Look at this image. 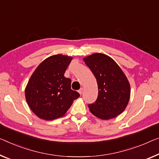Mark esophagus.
Here are the masks:
<instances>
[{
    "label": "esophagus",
    "instance_id": "esophagus-1",
    "mask_svg": "<svg viewBox=\"0 0 159 159\" xmlns=\"http://www.w3.org/2000/svg\"><path fill=\"white\" fill-rule=\"evenodd\" d=\"M83 90H84V89H83V88H81V89L79 90V93L80 95H81L82 93H83Z\"/></svg>",
    "mask_w": 159,
    "mask_h": 159
}]
</instances>
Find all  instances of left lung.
I'll return each instance as SVG.
<instances>
[{
	"label": "left lung",
	"instance_id": "1",
	"mask_svg": "<svg viewBox=\"0 0 159 159\" xmlns=\"http://www.w3.org/2000/svg\"><path fill=\"white\" fill-rule=\"evenodd\" d=\"M98 84V95L94 103L89 104L95 116L103 120L116 117L125 110L131 93L130 84L124 73L111 57L94 53L84 58Z\"/></svg>",
	"mask_w": 159,
	"mask_h": 159
}]
</instances>
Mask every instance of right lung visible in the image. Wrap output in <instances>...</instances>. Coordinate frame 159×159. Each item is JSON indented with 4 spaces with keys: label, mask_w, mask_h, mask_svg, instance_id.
<instances>
[{
    "label": "right lung",
    "mask_w": 159,
    "mask_h": 159,
    "mask_svg": "<svg viewBox=\"0 0 159 159\" xmlns=\"http://www.w3.org/2000/svg\"><path fill=\"white\" fill-rule=\"evenodd\" d=\"M72 57L50 56L38 66L25 90L27 103L38 117L51 120L62 117L80 96L70 89L71 80L64 73Z\"/></svg>",
    "instance_id": "1"
}]
</instances>
